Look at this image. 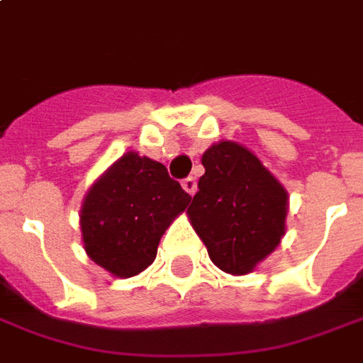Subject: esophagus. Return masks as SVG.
I'll list each match as a JSON object with an SVG mask.
<instances>
[{"label":"esophagus","instance_id":"1","mask_svg":"<svg viewBox=\"0 0 363 363\" xmlns=\"http://www.w3.org/2000/svg\"><path fill=\"white\" fill-rule=\"evenodd\" d=\"M182 189L186 190L190 196H194V192H196V179H194V177L184 179V181H182Z\"/></svg>","mask_w":363,"mask_h":363}]
</instances>
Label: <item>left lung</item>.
Returning a JSON list of instances; mask_svg holds the SVG:
<instances>
[{
	"label": "left lung",
	"instance_id": "1",
	"mask_svg": "<svg viewBox=\"0 0 363 363\" xmlns=\"http://www.w3.org/2000/svg\"><path fill=\"white\" fill-rule=\"evenodd\" d=\"M202 164L206 173L186 212L190 224L216 267L247 275L285 235L287 190L235 141L208 147Z\"/></svg>",
	"mask_w": 363,
	"mask_h": 363
}]
</instances>
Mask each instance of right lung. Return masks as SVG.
I'll return each mask as SVG.
<instances>
[{"mask_svg": "<svg viewBox=\"0 0 363 363\" xmlns=\"http://www.w3.org/2000/svg\"><path fill=\"white\" fill-rule=\"evenodd\" d=\"M189 202L164 164L129 151L84 196L80 230L88 257L116 277L138 275L155 261L161 235Z\"/></svg>", "mask_w": 363, "mask_h": 363, "instance_id": "right-lung-1", "label": "right lung"}]
</instances>
